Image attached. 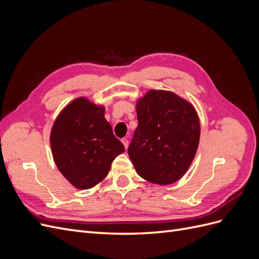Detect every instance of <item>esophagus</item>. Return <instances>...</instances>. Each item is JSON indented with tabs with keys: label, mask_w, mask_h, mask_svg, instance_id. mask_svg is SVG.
<instances>
[{
	"label": "esophagus",
	"mask_w": 259,
	"mask_h": 259,
	"mask_svg": "<svg viewBox=\"0 0 259 259\" xmlns=\"http://www.w3.org/2000/svg\"><path fill=\"white\" fill-rule=\"evenodd\" d=\"M121 142H122V144L124 145L125 149H127V147H128V140H127V138H122Z\"/></svg>",
	"instance_id": "obj_1"
}]
</instances>
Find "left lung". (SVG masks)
Wrapping results in <instances>:
<instances>
[{
    "label": "left lung",
    "mask_w": 259,
    "mask_h": 259,
    "mask_svg": "<svg viewBox=\"0 0 259 259\" xmlns=\"http://www.w3.org/2000/svg\"><path fill=\"white\" fill-rule=\"evenodd\" d=\"M138 126L128 147L137 174L165 186L176 183L191 165L200 142L194 107L173 92L148 91L137 100Z\"/></svg>",
    "instance_id": "left-lung-1"
}]
</instances>
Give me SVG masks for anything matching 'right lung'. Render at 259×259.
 <instances>
[{
    "instance_id": "add662e5",
    "label": "right lung",
    "mask_w": 259,
    "mask_h": 259,
    "mask_svg": "<svg viewBox=\"0 0 259 259\" xmlns=\"http://www.w3.org/2000/svg\"><path fill=\"white\" fill-rule=\"evenodd\" d=\"M53 158L60 173L77 189H91L108 175L125 149L105 119V107L86 97L68 104L51 132Z\"/></svg>"
}]
</instances>
